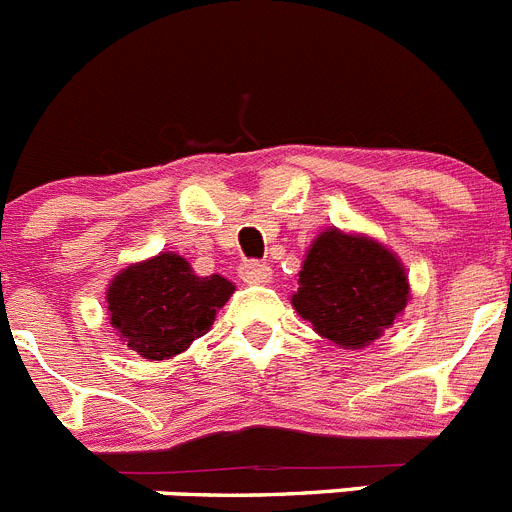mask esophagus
<instances>
[{
    "label": "esophagus",
    "instance_id": "1",
    "mask_svg": "<svg viewBox=\"0 0 512 512\" xmlns=\"http://www.w3.org/2000/svg\"><path fill=\"white\" fill-rule=\"evenodd\" d=\"M241 279L246 284H266L271 279V269L266 264H259V261H246L238 269Z\"/></svg>",
    "mask_w": 512,
    "mask_h": 512
}]
</instances>
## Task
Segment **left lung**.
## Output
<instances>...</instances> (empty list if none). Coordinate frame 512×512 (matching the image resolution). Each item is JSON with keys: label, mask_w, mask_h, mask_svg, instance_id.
Returning <instances> with one entry per match:
<instances>
[{"label": "left lung", "mask_w": 512, "mask_h": 512, "mask_svg": "<svg viewBox=\"0 0 512 512\" xmlns=\"http://www.w3.org/2000/svg\"><path fill=\"white\" fill-rule=\"evenodd\" d=\"M408 300V274L390 248L328 228L307 251L292 307L328 341L364 348L400 318Z\"/></svg>", "instance_id": "8db88e82"}]
</instances>
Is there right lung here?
I'll return each instance as SVG.
<instances>
[{
    "label": "right lung",
    "mask_w": 512,
    "mask_h": 512,
    "mask_svg": "<svg viewBox=\"0 0 512 512\" xmlns=\"http://www.w3.org/2000/svg\"><path fill=\"white\" fill-rule=\"evenodd\" d=\"M233 292V282L225 277H197L187 259L166 251L112 279L107 312L125 346L143 359L164 361L205 336Z\"/></svg>",
    "instance_id": "right-lung-1"
}]
</instances>
